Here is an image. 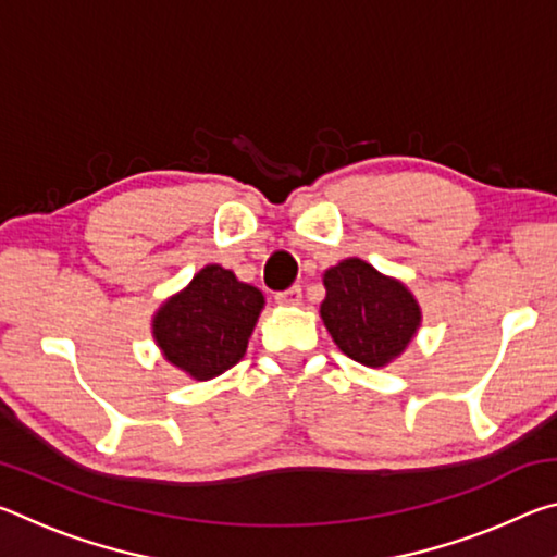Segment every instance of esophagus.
Listing matches in <instances>:
<instances>
[{
    "instance_id": "obj_1",
    "label": "esophagus",
    "mask_w": 557,
    "mask_h": 557,
    "mask_svg": "<svg viewBox=\"0 0 557 557\" xmlns=\"http://www.w3.org/2000/svg\"><path fill=\"white\" fill-rule=\"evenodd\" d=\"M275 301H277V305H282V307H295V305H299V301H301V287H299V285H292V287L285 289V292H277Z\"/></svg>"
}]
</instances>
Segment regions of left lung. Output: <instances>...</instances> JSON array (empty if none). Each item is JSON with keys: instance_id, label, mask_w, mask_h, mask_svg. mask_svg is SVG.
Returning <instances> with one entry per match:
<instances>
[{"instance_id": "left-lung-1", "label": "left lung", "mask_w": 557, "mask_h": 557, "mask_svg": "<svg viewBox=\"0 0 557 557\" xmlns=\"http://www.w3.org/2000/svg\"><path fill=\"white\" fill-rule=\"evenodd\" d=\"M322 319L342 351L363 366H385L405 351L420 326V307L408 287L369 262L348 258L324 275Z\"/></svg>"}]
</instances>
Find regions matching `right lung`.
<instances>
[{
	"label": "right lung",
	"mask_w": 557,
	"mask_h": 557,
	"mask_svg": "<svg viewBox=\"0 0 557 557\" xmlns=\"http://www.w3.org/2000/svg\"><path fill=\"white\" fill-rule=\"evenodd\" d=\"M265 299L231 270L206 265L182 295L154 317V338L166 361L209 381L243 358Z\"/></svg>",
	"instance_id": "add662e5"
}]
</instances>
